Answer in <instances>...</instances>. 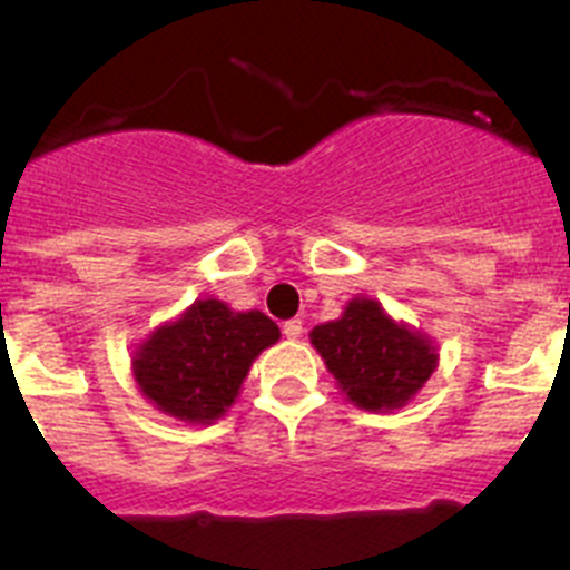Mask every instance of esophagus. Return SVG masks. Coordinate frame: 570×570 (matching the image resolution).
I'll use <instances>...</instances> for the list:
<instances>
[{
	"mask_svg": "<svg viewBox=\"0 0 570 570\" xmlns=\"http://www.w3.org/2000/svg\"><path fill=\"white\" fill-rule=\"evenodd\" d=\"M282 334H285V340H299V336H302V320L285 322V325H282Z\"/></svg>",
	"mask_w": 570,
	"mask_h": 570,
	"instance_id": "esophagus-1",
	"label": "esophagus"
}]
</instances>
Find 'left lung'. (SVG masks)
Segmentation results:
<instances>
[{
    "mask_svg": "<svg viewBox=\"0 0 570 570\" xmlns=\"http://www.w3.org/2000/svg\"><path fill=\"white\" fill-rule=\"evenodd\" d=\"M311 342L351 402L367 411L405 405L436 365L425 336L396 325L374 299H354L342 320L316 325Z\"/></svg>",
    "mask_w": 570,
    "mask_h": 570,
    "instance_id": "left-lung-1",
    "label": "left lung"
}]
</instances>
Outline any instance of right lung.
Here are the masks:
<instances>
[{"label": "right lung", "instance_id": "right-lung-1", "mask_svg": "<svg viewBox=\"0 0 570 570\" xmlns=\"http://www.w3.org/2000/svg\"><path fill=\"white\" fill-rule=\"evenodd\" d=\"M279 340L259 311L234 314L219 299H199L183 320L156 331L136 354L134 374L159 411L188 422H210L234 402L250 362Z\"/></svg>", "mask_w": 570, "mask_h": 570}]
</instances>
